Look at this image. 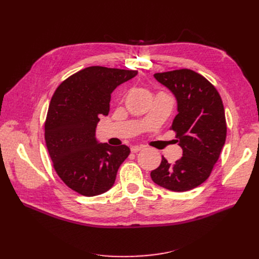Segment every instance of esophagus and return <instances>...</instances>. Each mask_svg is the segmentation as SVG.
<instances>
[{
	"mask_svg": "<svg viewBox=\"0 0 259 259\" xmlns=\"http://www.w3.org/2000/svg\"><path fill=\"white\" fill-rule=\"evenodd\" d=\"M130 149H131V152H132V153H137V152H139V151L142 150L143 147H142V146H132Z\"/></svg>",
	"mask_w": 259,
	"mask_h": 259,
	"instance_id": "34e87169",
	"label": "esophagus"
}]
</instances>
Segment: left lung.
Instances as JSON below:
<instances>
[{
  "mask_svg": "<svg viewBox=\"0 0 259 259\" xmlns=\"http://www.w3.org/2000/svg\"><path fill=\"white\" fill-rule=\"evenodd\" d=\"M178 101L179 113L171 130L183 149V156L169 164L162 156L152 181L171 191L192 190L210 176L227 137L225 109L219 91L201 74L191 69L155 73Z\"/></svg>",
  "mask_w": 259,
  "mask_h": 259,
  "instance_id": "obj_1",
  "label": "left lung"
}]
</instances>
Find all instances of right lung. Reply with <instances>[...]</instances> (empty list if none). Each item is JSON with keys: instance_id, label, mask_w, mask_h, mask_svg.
Listing matches in <instances>:
<instances>
[{"instance_id": "obj_1", "label": "right lung", "mask_w": 259, "mask_h": 259, "mask_svg": "<svg viewBox=\"0 0 259 259\" xmlns=\"http://www.w3.org/2000/svg\"><path fill=\"white\" fill-rule=\"evenodd\" d=\"M137 74L91 66L66 78L53 94L45 121L47 150L60 179L80 195L108 191L130 154L126 145L99 144L95 128L109 113L112 91Z\"/></svg>"}]
</instances>
